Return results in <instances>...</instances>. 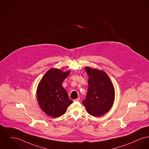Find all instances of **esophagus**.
I'll return each instance as SVG.
<instances>
[{
  "label": "esophagus",
  "mask_w": 149,
  "mask_h": 149,
  "mask_svg": "<svg viewBox=\"0 0 149 149\" xmlns=\"http://www.w3.org/2000/svg\"><path fill=\"white\" fill-rule=\"evenodd\" d=\"M80 100V98L79 97V98H77V99L74 100V102H79Z\"/></svg>",
  "instance_id": "esophagus-1"
}]
</instances>
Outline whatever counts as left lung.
<instances>
[{"instance_id":"8db88e82","label":"left lung","mask_w":149,"mask_h":149,"mask_svg":"<svg viewBox=\"0 0 149 149\" xmlns=\"http://www.w3.org/2000/svg\"><path fill=\"white\" fill-rule=\"evenodd\" d=\"M89 77L86 99L82 103L88 114L100 116L106 114L114 103L115 90L109 76L104 71L85 68Z\"/></svg>"}]
</instances>
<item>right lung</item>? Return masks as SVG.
I'll return each instance as SVG.
<instances>
[{"label": "right lung", "mask_w": 149, "mask_h": 149, "mask_svg": "<svg viewBox=\"0 0 149 149\" xmlns=\"http://www.w3.org/2000/svg\"><path fill=\"white\" fill-rule=\"evenodd\" d=\"M70 71L63 72L58 69L48 70L43 77L37 88V100L42 110L53 118L62 116L72 102L62 86Z\"/></svg>", "instance_id": "obj_1"}]
</instances>
